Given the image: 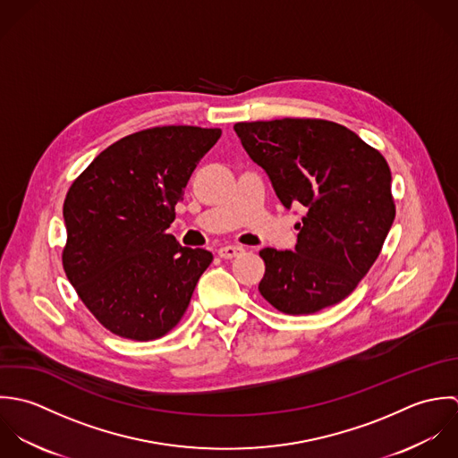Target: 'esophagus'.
Returning a JSON list of instances; mask_svg holds the SVG:
<instances>
[{"label": "esophagus", "mask_w": 458, "mask_h": 458, "mask_svg": "<svg viewBox=\"0 0 458 458\" xmlns=\"http://www.w3.org/2000/svg\"><path fill=\"white\" fill-rule=\"evenodd\" d=\"M242 251H244V250H242L241 246H223V248H219L217 255H219L221 259H235V257H239Z\"/></svg>", "instance_id": "obj_1"}]
</instances>
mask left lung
I'll use <instances>...</instances> for the list:
<instances>
[{
	"label": "left lung",
	"instance_id": "8db88e82",
	"mask_svg": "<svg viewBox=\"0 0 458 458\" xmlns=\"http://www.w3.org/2000/svg\"><path fill=\"white\" fill-rule=\"evenodd\" d=\"M233 129L283 207L308 208L295 225L293 251H260V293L288 315L340 302L377 260L394 219L386 159L356 132L327 120L239 122Z\"/></svg>",
	"mask_w": 458,
	"mask_h": 458
}]
</instances>
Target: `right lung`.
Returning a JSON list of instances; mask_svg holds the SVG:
<instances>
[{"instance_id":"1","label":"right lung","mask_w":458,"mask_h":458,"mask_svg":"<svg viewBox=\"0 0 458 458\" xmlns=\"http://www.w3.org/2000/svg\"><path fill=\"white\" fill-rule=\"evenodd\" d=\"M221 129L166 125L125 136L71 185L64 269L80 299L111 333L148 342L182 318L212 262L166 230L175 205Z\"/></svg>"}]
</instances>
